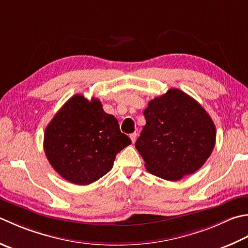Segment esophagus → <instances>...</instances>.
<instances>
[{"label":"esophagus","mask_w":248,"mask_h":248,"mask_svg":"<svg viewBox=\"0 0 248 248\" xmlns=\"http://www.w3.org/2000/svg\"><path fill=\"white\" fill-rule=\"evenodd\" d=\"M137 138H138V133H131L130 134V139H131V140H132V143H134L135 140H137Z\"/></svg>","instance_id":"34e87169"}]
</instances>
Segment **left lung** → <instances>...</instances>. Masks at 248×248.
<instances>
[{
	"mask_svg": "<svg viewBox=\"0 0 248 248\" xmlns=\"http://www.w3.org/2000/svg\"><path fill=\"white\" fill-rule=\"evenodd\" d=\"M146 124L135 143L149 173L178 181L198 171L215 146L216 130L205 109L179 89L149 101Z\"/></svg>",
	"mask_w": 248,
	"mask_h": 248,
	"instance_id": "8db88e82",
	"label": "left lung"
}]
</instances>
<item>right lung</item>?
Here are the masks:
<instances>
[{
	"label": "right lung",
	"mask_w": 248,
	"mask_h": 248,
	"mask_svg": "<svg viewBox=\"0 0 248 248\" xmlns=\"http://www.w3.org/2000/svg\"><path fill=\"white\" fill-rule=\"evenodd\" d=\"M131 144L118 121L98 99L75 94L55 115L44 134L51 167L70 183L89 185L108 173L121 149Z\"/></svg>",
	"instance_id": "obj_1"
}]
</instances>
